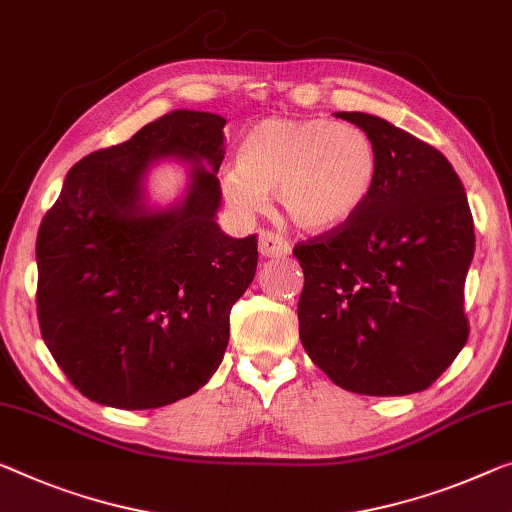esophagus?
<instances>
[{
	"label": "esophagus",
	"instance_id": "esophagus-1",
	"mask_svg": "<svg viewBox=\"0 0 512 512\" xmlns=\"http://www.w3.org/2000/svg\"><path fill=\"white\" fill-rule=\"evenodd\" d=\"M258 251H261L265 258L286 256V254H290V245H288V240L281 238L279 233L263 231L261 238H258Z\"/></svg>",
	"mask_w": 512,
	"mask_h": 512
}]
</instances>
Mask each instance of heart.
<instances>
[{
	"instance_id": "obj_1",
	"label": "heart",
	"mask_w": 512,
	"mask_h": 512,
	"mask_svg": "<svg viewBox=\"0 0 512 512\" xmlns=\"http://www.w3.org/2000/svg\"><path fill=\"white\" fill-rule=\"evenodd\" d=\"M380 153L355 123L332 119L258 121L245 132L235 167L219 187L240 215H256L277 192L283 212L304 231H334L357 217L375 190Z\"/></svg>"
}]
</instances>
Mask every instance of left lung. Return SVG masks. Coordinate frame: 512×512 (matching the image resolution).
Returning <instances> with one entry per match:
<instances>
[{
    "mask_svg": "<svg viewBox=\"0 0 512 512\" xmlns=\"http://www.w3.org/2000/svg\"><path fill=\"white\" fill-rule=\"evenodd\" d=\"M364 128L380 176L341 229L300 242V338L322 373L364 396L428 389L465 348V279L474 219L451 162L373 114L338 112Z\"/></svg>",
    "mask_w": 512,
    "mask_h": 512,
    "instance_id": "left-lung-1",
    "label": "left lung"
}]
</instances>
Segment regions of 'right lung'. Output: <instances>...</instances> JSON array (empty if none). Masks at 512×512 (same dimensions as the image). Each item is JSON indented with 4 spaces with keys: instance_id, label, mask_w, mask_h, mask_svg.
Listing matches in <instances>:
<instances>
[{
    "instance_id": "right-lung-1",
    "label": "right lung",
    "mask_w": 512,
    "mask_h": 512,
    "mask_svg": "<svg viewBox=\"0 0 512 512\" xmlns=\"http://www.w3.org/2000/svg\"><path fill=\"white\" fill-rule=\"evenodd\" d=\"M226 119L176 109L68 171L36 238L38 325L93 403L153 410L192 396L222 364L233 304L254 281L256 235L215 222ZM191 167L171 209L145 206L155 161Z\"/></svg>"
}]
</instances>
